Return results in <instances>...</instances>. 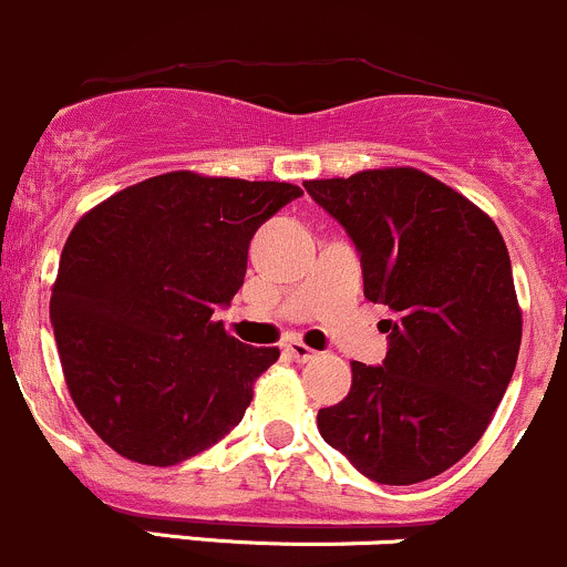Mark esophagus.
<instances>
[{
    "instance_id": "esophagus-1",
    "label": "esophagus",
    "mask_w": 567,
    "mask_h": 567,
    "mask_svg": "<svg viewBox=\"0 0 567 567\" xmlns=\"http://www.w3.org/2000/svg\"><path fill=\"white\" fill-rule=\"evenodd\" d=\"M285 350H288V353H290V359H296V361H301V363L303 361H312L315 355H318L312 348H309V344H303L301 339H290V342L285 344Z\"/></svg>"
}]
</instances>
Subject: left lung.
<instances>
[{
  "instance_id": "left-lung-1",
  "label": "left lung",
  "mask_w": 567,
  "mask_h": 567,
  "mask_svg": "<svg viewBox=\"0 0 567 567\" xmlns=\"http://www.w3.org/2000/svg\"><path fill=\"white\" fill-rule=\"evenodd\" d=\"M307 193L361 252L363 296L385 303L383 367L353 361L348 396L318 413L326 443L369 481L421 484L486 432L522 344L508 247L494 219L419 168L312 178Z\"/></svg>"
}]
</instances>
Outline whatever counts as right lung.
<instances>
[{"label":"right lung","instance_id":"add662e5","mask_svg":"<svg viewBox=\"0 0 567 567\" xmlns=\"http://www.w3.org/2000/svg\"><path fill=\"white\" fill-rule=\"evenodd\" d=\"M288 182L171 171L89 208L62 249L51 326L70 396L118 456L171 467L241 421L279 348L214 320L249 238L299 198Z\"/></svg>","mask_w":567,"mask_h":567}]
</instances>
